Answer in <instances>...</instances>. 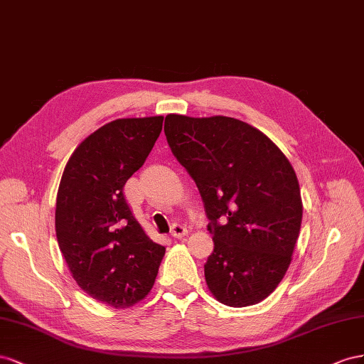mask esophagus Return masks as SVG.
<instances>
[{
  "mask_svg": "<svg viewBox=\"0 0 364 364\" xmlns=\"http://www.w3.org/2000/svg\"><path fill=\"white\" fill-rule=\"evenodd\" d=\"M171 233H172V236L173 237H184V236H188V228H186V225H183V224H178V223H175L173 225H172V230H171Z\"/></svg>",
  "mask_w": 364,
  "mask_h": 364,
  "instance_id": "esophagus-1",
  "label": "esophagus"
}]
</instances>
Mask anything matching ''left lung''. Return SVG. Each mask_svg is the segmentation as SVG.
I'll use <instances>...</instances> for the list:
<instances>
[{
  "instance_id": "left-lung-1",
  "label": "left lung",
  "mask_w": 364,
  "mask_h": 364,
  "mask_svg": "<svg viewBox=\"0 0 364 364\" xmlns=\"http://www.w3.org/2000/svg\"><path fill=\"white\" fill-rule=\"evenodd\" d=\"M164 134L209 218L207 287L227 306L259 304L284 279L302 224L293 166L265 134L232 117L169 114Z\"/></svg>"
}]
</instances>
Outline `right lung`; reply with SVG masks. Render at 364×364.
I'll list each match as a JSON object with an SVG mask.
<instances>
[{
  "mask_svg": "<svg viewBox=\"0 0 364 364\" xmlns=\"http://www.w3.org/2000/svg\"><path fill=\"white\" fill-rule=\"evenodd\" d=\"M163 117L117 119L70 157L56 198V237L77 285L92 299L127 308L146 296L166 248L144 233L124 198L146 161Z\"/></svg>",
  "mask_w": 364,
  "mask_h": 364,
  "instance_id": "right-lung-1",
  "label": "right lung"
}]
</instances>
